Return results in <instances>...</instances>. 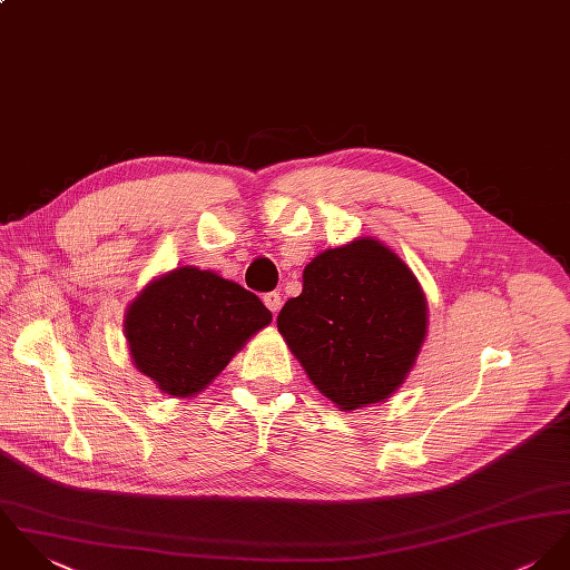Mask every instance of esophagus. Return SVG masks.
Instances as JSON below:
<instances>
[{"mask_svg": "<svg viewBox=\"0 0 570 570\" xmlns=\"http://www.w3.org/2000/svg\"><path fill=\"white\" fill-rule=\"evenodd\" d=\"M262 299H264L266 308H268L273 315L279 313V308H282V297H279V293H275V291H273V293H266Z\"/></svg>", "mask_w": 570, "mask_h": 570, "instance_id": "1", "label": "esophagus"}]
</instances>
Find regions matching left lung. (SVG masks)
<instances>
[{"label": "left lung", "instance_id": "1", "mask_svg": "<svg viewBox=\"0 0 570 570\" xmlns=\"http://www.w3.org/2000/svg\"><path fill=\"white\" fill-rule=\"evenodd\" d=\"M302 282L277 331L313 385L342 412L390 399L428 337V299L412 268L367 235L322 250Z\"/></svg>", "mask_w": 570, "mask_h": 570}]
</instances>
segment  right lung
<instances>
[{"label":"right lung","instance_id":"add662e5","mask_svg":"<svg viewBox=\"0 0 570 570\" xmlns=\"http://www.w3.org/2000/svg\"><path fill=\"white\" fill-rule=\"evenodd\" d=\"M271 322V311L239 284L198 266H176L136 295L122 333L138 372L163 394L189 399Z\"/></svg>","mask_w":570,"mask_h":570}]
</instances>
